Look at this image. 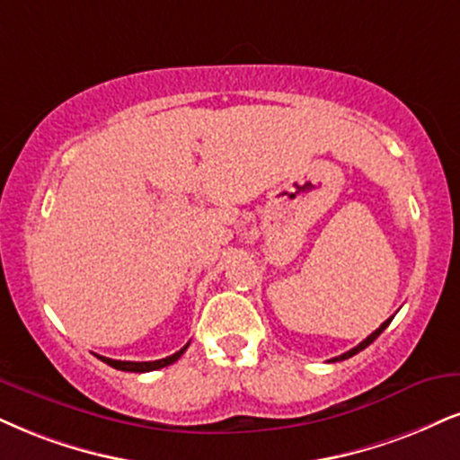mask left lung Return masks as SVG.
<instances>
[{"label": "left lung", "mask_w": 460, "mask_h": 460, "mask_svg": "<svg viewBox=\"0 0 460 460\" xmlns=\"http://www.w3.org/2000/svg\"><path fill=\"white\" fill-rule=\"evenodd\" d=\"M390 322H393V317H388V320H386V322H384V324H382V326H379L376 332H371V334H368V337L365 339V341H362V343H358V345H356V348H351L349 351H345V354H341V356H337V358H332L331 362H337V360H345V358H351V356H354V354H358V351H362V349H365V348H367V345H371V343H373V341H376V339L379 337V334H382L384 331H386V328H388V324H390Z\"/></svg>", "instance_id": "8db88e82"}]
</instances>
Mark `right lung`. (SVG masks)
I'll return each mask as SVG.
<instances>
[{"instance_id":"add662e5","label":"right lung","mask_w":460,"mask_h":460,"mask_svg":"<svg viewBox=\"0 0 460 460\" xmlns=\"http://www.w3.org/2000/svg\"><path fill=\"white\" fill-rule=\"evenodd\" d=\"M190 345V343H187ZM181 348L179 351H174L172 356H166V358L162 360H149V362H129V360H112V358H106V356H98L102 362H106V365H111L112 368H117V371H129V373H146V371H155V368H162V367H168L172 365V362H177L181 356H183V351L187 349Z\"/></svg>"}]
</instances>
